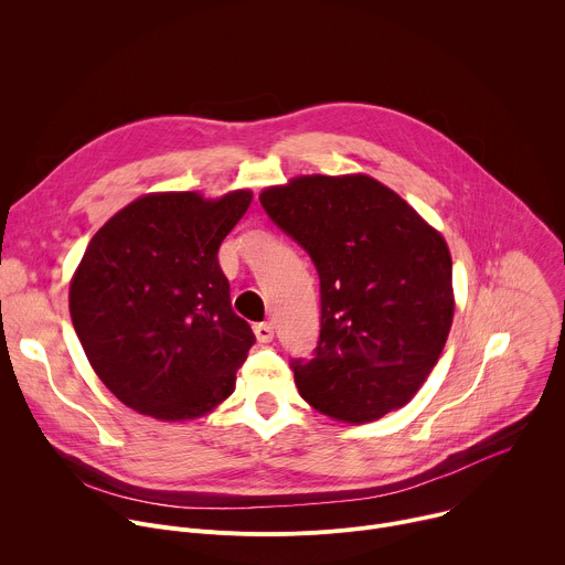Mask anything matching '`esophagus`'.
I'll return each instance as SVG.
<instances>
[{
    "mask_svg": "<svg viewBox=\"0 0 565 565\" xmlns=\"http://www.w3.org/2000/svg\"><path fill=\"white\" fill-rule=\"evenodd\" d=\"M255 335L262 344H268L275 338V327L270 324V321H262V324H255Z\"/></svg>",
    "mask_w": 565,
    "mask_h": 565,
    "instance_id": "1",
    "label": "esophagus"
}]
</instances>
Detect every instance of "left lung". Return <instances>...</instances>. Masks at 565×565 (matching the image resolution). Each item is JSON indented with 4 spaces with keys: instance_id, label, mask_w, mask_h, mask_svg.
I'll list each match as a JSON object with an SVG mask.
<instances>
[{
    "instance_id": "8db88e82",
    "label": "left lung",
    "mask_w": 565,
    "mask_h": 565,
    "mask_svg": "<svg viewBox=\"0 0 565 565\" xmlns=\"http://www.w3.org/2000/svg\"><path fill=\"white\" fill-rule=\"evenodd\" d=\"M259 201L319 275V340L310 360L290 364L299 395L353 425L405 407L454 319L443 234L364 174L299 177Z\"/></svg>"
}]
</instances>
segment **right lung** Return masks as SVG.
I'll return each mask as SVG.
<instances>
[{
    "instance_id": "right-lung-1",
    "label": "right lung",
    "mask_w": 565,
    "mask_h": 565,
    "mask_svg": "<svg viewBox=\"0 0 565 565\" xmlns=\"http://www.w3.org/2000/svg\"><path fill=\"white\" fill-rule=\"evenodd\" d=\"M250 203L248 190L147 194L89 241L68 290L73 329L134 412L192 420L234 391L255 333L232 310L218 246Z\"/></svg>"
}]
</instances>
